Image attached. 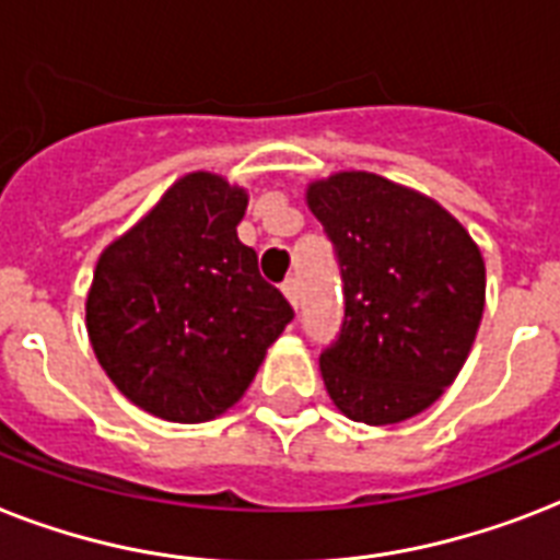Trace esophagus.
Returning <instances> with one entry per match:
<instances>
[{"mask_svg": "<svg viewBox=\"0 0 560 560\" xmlns=\"http://www.w3.org/2000/svg\"><path fill=\"white\" fill-rule=\"evenodd\" d=\"M281 293L288 296L290 305L299 307V281L296 279H284V284H281Z\"/></svg>", "mask_w": 560, "mask_h": 560, "instance_id": "1", "label": "esophagus"}]
</instances>
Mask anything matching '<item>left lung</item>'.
I'll list each match as a JSON object with an SVG mask.
<instances>
[{
	"label": "left lung",
	"mask_w": 560,
	"mask_h": 560,
	"mask_svg": "<svg viewBox=\"0 0 560 560\" xmlns=\"http://www.w3.org/2000/svg\"><path fill=\"white\" fill-rule=\"evenodd\" d=\"M342 279V325L319 354L331 400L363 424L424 412L468 360L486 307L477 244L430 197L366 171L307 188Z\"/></svg>",
	"instance_id": "obj_1"
}]
</instances>
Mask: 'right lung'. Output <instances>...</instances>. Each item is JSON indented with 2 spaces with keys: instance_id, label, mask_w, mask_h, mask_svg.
I'll list each match as a JSON object with an SVG mask.
<instances>
[{
  "instance_id": "add662e5",
  "label": "right lung",
  "mask_w": 560,
  "mask_h": 560,
  "mask_svg": "<svg viewBox=\"0 0 560 560\" xmlns=\"http://www.w3.org/2000/svg\"><path fill=\"white\" fill-rule=\"evenodd\" d=\"M246 194L188 174L109 244L86 296L95 358L151 416L200 424L253 383L293 307L237 241Z\"/></svg>"
}]
</instances>
